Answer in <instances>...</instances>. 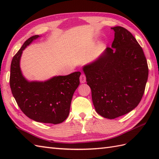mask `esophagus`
I'll return each mask as SVG.
<instances>
[{
    "instance_id": "1",
    "label": "esophagus",
    "mask_w": 159,
    "mask_h": 159,
    "mask_svg": "<svg viewBox=\"0 0 159 159\" xmlns=\"http://www.w3.org/2000/svg\"><path fill=\"white\" fill-rule=\"evenodd\" d=\"M80 83H85V81H86V77H85V74H81V75H80Z\"/></svg>"
}]
</instances>
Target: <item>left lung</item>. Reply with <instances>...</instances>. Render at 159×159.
<instances>
[{"instance_id":"1","label":"left lung","mask_w":159,"mask_h":159,"mask_svg":"<svg viewBox=\"0 0 159 159\" xmlns=\"http://www.w3.org/2000/svg\"><path fill=\"white\" fill-rule=\"evenodd\" d=\"M112 29V48L107 47L98 59L83 67L96 112L108 119L137 107L148 77L146 56L134 37L121 26Z\"/></svg>"}]
</instances>
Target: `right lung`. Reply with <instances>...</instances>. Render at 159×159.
I'll return each mask as SVG.
<instances>
[{"label": "right lung", "instance_id": "obj_1", "mask_svg": "<svg viewBox=\"0 0 159 159\" xmlns=\"http://www.w3.org/2000/svg\"><path fill=\"white\" fill-rule=\"evenodd\" d=\"M39 35L26 40L13 56L9 84L20 109L26 116L42 123L57 124L66 120L73 94L80 84V72L55 76L45 82H29L22 76L20 59L22 50Z\"/></svg>", "mask_w": 159, "mask_h": 159}]
</instances>
